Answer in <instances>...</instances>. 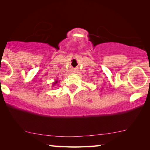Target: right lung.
I'll return each instance as SVG.
<instances>
[{
	"label": "right lung",
	"instance_id": "add662e5",
	"mask_svg": "<svg viewBox=\"0 0 150 150\" xmlns=\"http://www.w3.org/2000/svg\"><path fill=\"white\" fill-rule=\"evenodd\" d=\"M58 80H55V81L54 82H53V83H52V87H54V86H55L56 85H57V83H58Z\"/></svg>",
	"mask_w": 150,
	"mask_h": 150
}]
</instances>
